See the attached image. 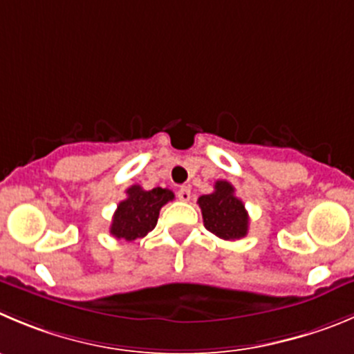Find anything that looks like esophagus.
I'll list each match as a JSON object with an SVG mask.
<instances>
[{"mask_svg":"<svg viewBox=\"0 0 354 354\" xmlns=\"http://www.w3.org/2000/svg\"><path fill=\"white\" fill-rule=\"evenodd\" d=\"M177 198H179L180 201H189L191 198V189L187 186H183L179 191H177Z\"/></svg>","mask_w":354,"mask_h":354,"instance_id":"1","label":"esophagus"}]
</instances>
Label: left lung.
<instances>
[{"label":"left lung","mask_w":354,"mask_h":354,"mask_svg":"<svg viewBox=\"0 0 354 354\" xmlns=\"http://www.w3.org/2000/svg\"><path fill=\"white\" fill-rule=\"evenodd\" d=\"M203 224L222 240H240L248 233V212L240 198L234 196L233 184L217 180L214 193L198 198Z\"/></svg>","instance_id":"8db88e82"}]
</instances>
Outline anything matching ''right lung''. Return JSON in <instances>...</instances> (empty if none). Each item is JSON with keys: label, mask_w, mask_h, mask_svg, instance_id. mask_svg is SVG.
Returning a JSON list of instances; mask_svg holds the SVG:
<instances>
[{"label": "right lung", "mask_w": 354, "mask_h": 354, "mask_svg": "<svg viewBox=\"0 0 354 354\" xmlns=\"http://www.w3.org/2000/svg\"><path fill=\"white\" fill-rule=\"evenodd\" d=\"M174 200V193L163 187L146 191L140 186L127 189V198L120 201L111 222V234L118 240L136 241L154 230L163 205Z\"/></svg>", "instance_id": "right-lung-1"}]
</instances>
